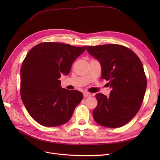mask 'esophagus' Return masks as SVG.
Returning a JSON list of instances; mask_svg holds the SVG:
<instances>
[{"label": "esophagus", "mask_w": 160, "mask_h": 160, "mask_svg": "<svg viewBox=\"0 0 160 160\" xmlns=\"http://www.w3.org/2000/svg\"><path fill=\"white\" fill-rule=\"evenodd\" d=\"M83 95H84V98H87V97H90L91 96V94L89 92H84L83 93Z\"/></svg>", "instance_id": "obj_1"}]
</instances>
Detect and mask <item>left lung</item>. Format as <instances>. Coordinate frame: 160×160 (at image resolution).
Masks as SVG:
<instances>
[{
  "mask_svg": "<svg viewBox=\"0 0 160 160\" xmlns=\"http://www.w3.org/2000/svg\"><path fill=\"white\" fill-rule=\"evenodd\" d=\"M89 54L100 61L102 78L112 88L109 97L97 93L95 121L108 128L128 123L140 110L147 89L143 65L131 49L117 44L87 46Z\"/></svg>",
  "mask_w": 160,
  "mask_h": 160,
  "instance_id": "1",
  "label": "left lung"
}]
</instances>
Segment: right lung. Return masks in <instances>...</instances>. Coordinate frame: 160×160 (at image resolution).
Listing matches in <instances>:
<instances>
[{"label": "right lung", "mask_w": 160, "mask_h": 160, "mask_svg": "<svg viewBox=\"0 0 160 160\" xmlns=\"http://www.w3.org/2000/svg\"><path fill=\"white\" fill-rule=\"evenodd\" d=\"M86 49L68 44L46 42L27 54L20 69V96L27 111L38 123L58 127L69 121L83 98L82 92L60 86L61 75Z\"/></svg>", "instance_id": "right-lung-1"}]
</instances>
